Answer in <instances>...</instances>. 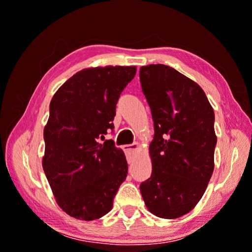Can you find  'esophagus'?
I'll return each instance as SVG.
<instances>
[{"label":"esophagus","mask_w":252,"mask_h":252,"mask_svg":"<svg viewBox=\"0 0 252 252\" xmlns=\"http://www.w3.org/2000/svg\"><path fill=\"white\" fill-rule=\"evenodd\" d=\"M139 148H140V144L139 143L125 144V146H123L124 151H125V153L128 154V155H132L133 153H135V151L139 149Z\"/></svg>","instance_id":"34e87169"}]
</instances>
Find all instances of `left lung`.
<instances>
[{"mask_svg":"<svg viewBox=\"0 0 252 252\" xmlns=\"http://www.w3.org/2000/svg\"><path fill=\"white\" fill-rule=\"evenodd\" d=\"M140 82L154 120L153 172L140 185L153 215L175 219L195 208L215 168V112L205 93L173 67L140 68Z\"/></svg>","mask_w":252,"mask_h":252,"instance_id":"obj_1","label":"left lung"}]
</instances>
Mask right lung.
Returning a JSON list of instances; mask_svg holds the SVG:
<instances>
[{"mask_svg":"<svg viewBox=\"0 0 252 252\" xmlns=\"http://www.w3.org/2000/svg\"><path fill=\"white\" fill-rule=\"evenodd\" d=\"M135 73V66L86 68L51 99L42 166L57 204L75 219L105 216L127 177L124 151L101 140L115 128L117 102Z\"/></svg>","mask_w":252,"mask_h":252,"instance_id":"right-lung-1","label":"right lung"}]
</instances>
